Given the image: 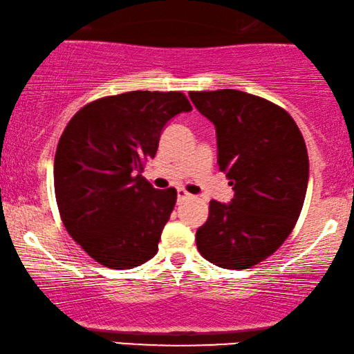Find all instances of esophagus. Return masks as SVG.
I'll list each match as a JSON object with an SVG mask.
<instances>
[{"mask_svg": "<svg viewBox=\"0 0 354 354\" xmlns=\"http://www.w3.org/2000/svg\"><path fill=\"white\" fill-rule=\"evenodd\" d=\"M187 198H190V193L183 190V188H178V190H177V200L182 201V200H187Z\"/></svg>", "mask_w": 354, "mask_h": 354, "instance_id": "1", "label": "esophagus"}]
</instances>
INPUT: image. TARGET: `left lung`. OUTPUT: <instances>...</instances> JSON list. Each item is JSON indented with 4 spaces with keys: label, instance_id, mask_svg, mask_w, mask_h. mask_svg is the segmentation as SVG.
Here are the masks:
<instances>
[{
    "label": "left lung",
    "instance_id": "1",
    "mask_svg": "<svg viewBox=\"0 0 354 354\" xmlns=\"http://www.w3.org/2000/svg\"><path fill=\"white\" fill-rule=\"evenodd\" d=\"M188 96L214 124L217 164L234 190L230 203L209 201L198 251L219 268L248 269L297 224L309 178L306 145L292 115L259 96L230 88Z\"/></svg>",
    "mask_w": 354,
    "mask_h": 354
}]
</instances>
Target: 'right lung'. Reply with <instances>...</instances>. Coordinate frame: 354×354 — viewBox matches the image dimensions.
Returning <instances> with one entry per match:
<instances>
[{
    "instance_id": "add662e5",
    "label": "right lung",
    "mask_w": 354,
    "mask_h": 354,
    "mask_svg": "<svg viewBox=\"0 0 354 354\" xmlns=\"http://www.w3.org/2000/svg\"><path fill=\"white\" fill-rule=\"evenodd\" d=\"M180 91H129L86 104L62 132L55 192L69 235L96 263L132 269L158 253L176 188L142 177L172 118L190 113Z\"/></svg>"
}]
</instances>
